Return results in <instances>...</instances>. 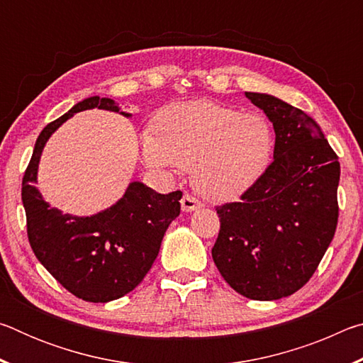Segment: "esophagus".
<instances>
[{"label": "esophagus", "instance_id": "1", "mask_svg": "<svg viewBox=\"0 0 363 363\" xmlns=\"http://www.w3.org/2000/svg\"><path fill=\"white\" fill-rule=\"evenodd\" d=\"M181 206H182V211L190 213V211H195V210H199V208H201V203L195 199V196L187 194V195L182 196Z\"/></svg>", "mask_w": 363, "mask_h": 363}]
</instances>
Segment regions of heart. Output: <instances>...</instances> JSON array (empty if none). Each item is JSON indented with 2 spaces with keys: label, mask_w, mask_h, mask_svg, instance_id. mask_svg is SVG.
Listing matches in <instances>:
<instances>
[{
  "label": "heart",
  "mask_w": 363,
  "mask_h": 363,
  "mask_svg": "<svg viewBox=\"0 0 363 363\" xmlns=\"http://www.w3.org/2000/svg\"><path fill=\"white\" fill-rule=\"evenodd\" d=\"M144 162L153 169L192 168L201 194L214 200L240 195L267 169L274 130L259 112H242L211 101L177 102L157 118V133L140 138Z\"/></svg>",
  "instance_id": "heart-1"
}]
</instances>
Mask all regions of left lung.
Here are the masks:
<instances>
[{"instance_id":"obj_1","label":"left lung","mask_w":363,"mask_h":363,"mask_svg":"<svg viewBox=\"0 0 363 363\" xmlns=\"http://www.w3.org/2000/svg\"><path fill=\"white\" fill-rule=\"evenodd\" d=\"M245 96L274 125V162L240 201L216 206L220 229L211 255L237 293L274 301L309 281L333 240L340 162L303 110L269 94Z\"/></svg>"}]
</instances>
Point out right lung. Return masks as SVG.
Masks as SVG:
<instances>
[{
	"mask_svg": "<svg viewBox=\"0 0 363 363\" xmlns=\"http://www.w3.org/2000/svg\"><path fill=\"white\" fill-rule=\"evenodd\" d=\"M102 108L131 116L108 97H88L54 120L36 139L22 179L28 242L35 256L65 290L89 303H108L133 291L157 259L171 220L181 213V190L157 194L131 182L107 210L78 218L49 206L35 187L41 152L51 134L78 112Z\"/></svg>",
	"mask_w": 363,
	"mask_h": 363,
	"instance_id": "add662e5",
	"label": "right lung"
}]
</instances>
